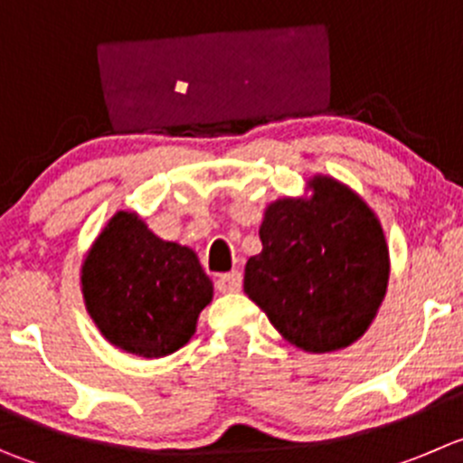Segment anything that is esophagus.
Wrapping results in <instances>:
<instances>
[{"instance_id": "esophagus-1", "label": "esophagus", "mask_w": 463, "mask_h": 463, "mask_svg": "<svg viewBox=\"0 0 463 463\" xmlns=\"http://www.w3.org/2000/svg\"><path fill=\"white\" fill-rule=\"evenodd\" d=\"M215 286H218L220 293H239L241 286H243V277H241L239 270L224 272V275L218 277Z\"/></svg>"}]
</instances>
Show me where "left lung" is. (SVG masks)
<instances>
[{"mask_svg":"<svg viewBox=\"0 0 463 463\" xmlns=\"http://www.w3.org/2000/svg\"><path fill=\"white\" fill-rule=\"evenodd\" d=\"M307 195L268 204L261 252L248 259L243 288L272 327L311 354L359 341L389 286V245L375 211L327 175Z\"/></svg>","mask_w":463,"mask_h":463,"instance_id":"8db88e82","label":"left lung"}]
</instances>
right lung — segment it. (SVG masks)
<instances>
[{
  "mask_svg": "<svg viewBox=\"0 0 463 463\" xmlns=\"http://www.w3.org/2000/svg\"><path fill=\"white\" fill-rule=\"evenodd\" d=\"M81 293L111 345L161 359L186 345L213 281L191 248L161 241L131 211H118L81 263Z\"/></svg>",
  "mask_w": 463,
  "mask_h": 463,
  "instance_id": "1",
  "label": "right lung"
}]
</instances>
